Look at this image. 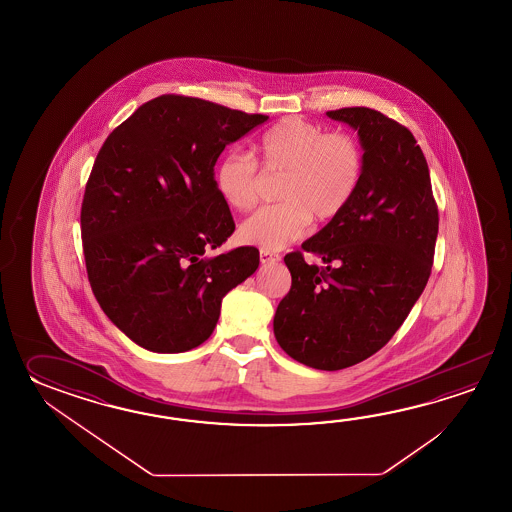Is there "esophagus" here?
Returning <instances> with one entry per match:
<instances>
[{
    "mask_svg": "<svg viewBox=\"0 0 512 512\" xmlns=\"http://www.w3.org/2000/svg\"><path fill=\"white\" fill-rule=\"evenodd\" d=\"M280 260V254H276V252L265 251V249H261L260 251V261L261 263H274V261Z\"/></svg>",
    "mask_w": 512,
    "mask_h": 512,
    "instance_id": "esophagus-1",
    "label": "esophagus"
}]
</instances>
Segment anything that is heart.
Returning a JSON list of instances; mask_svg holds the SVG:
<instances>
[{"instance_id":"b5f03b06","label":"heart","mask_w":512,"mask_h":512,"mask_svg":"<svg viewBox=\"0 0 512 512\" xmlns=\"http://www.w3.org/2000/svg\"><path fill=\"white\" fill-rule=\"evenodd\" d=\"M264 168L251 153H225L216 170L219 194L236 210L260 203L265 175L282 177L283 203L265 207L245 219L240 240L265 251H280L304 236L311 218H338L355 196L364 170L360 142L344 131H326L315 122L287 117L265 131L260 141Z\"/></svg>"}]
</instances>
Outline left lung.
Returning <instances> with one entry per match:
<instances>
[{
    "instance_id": "8db88e82",
    "label": "left lung",
    "mask_w": 512,
    "mask_h": 512,
    "mask_svg": "<svg viewBox=\"0 0 512 512\" xmlns=\"http://www.w3.org/2000/svg\"><path fill=\"white\" fill-rule=\"evenodd\" d=\"M359 131L364 170L346 210L283 261L291 289L274 315L280 348L315 370L368 359L403 326L434 263L439 212L412 131L371 108L327 111Z\"/></svg>"
}]
</instances>
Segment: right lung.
<instances>
[{"instance_id": "1", "label": "right lung", "mask_w": 512, "mask_h": 512, "mask_svg": "<svg viewBox=\"0 0 512 512\" xmlns=\"http://www.w3.org/2000/svg\"><path fill=\"white\" fill-rule=\"evenodd\" d=\"M267 119L161 95L102 144L80 210L87 280L109 320L141 348L181 353L203 344L221 298L258 269L254 247L208 251L234 232L216 161Z\"/></svg>"}]
</instances>
